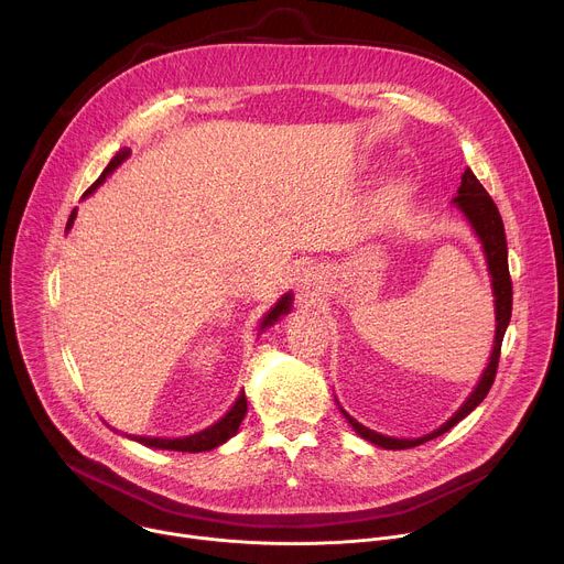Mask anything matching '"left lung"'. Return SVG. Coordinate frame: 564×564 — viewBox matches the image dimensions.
I'll return each mask as SVG.
<instances>
[{
  "label": "left lung",
  "instance_id": "left-lung-1",
  "mask_svg": "<svg viewBox=\"0 0 564 564\" xmlns=\"http://www.w3.org/2000/svg\"><path fill=\"white\" fill-rule=\"evenodd\" d=\"M453 203L459 207V212L468 218V223L473 225L475 234L481 240V248H485L487 254V263H489V272L494 279V294H496V341H494V352L489 359V366L485 370V375L479 377V383L475 386V390L470 392V397L464 401L462 409L446 422L442 424L437 431L417 437V440H397V437H386L379 435L366 426H361L357 420H352L346 411L344 417L348 420V424L357 431V435H361L364 440L381 446V448H390V451H401V448H413L420 446L429 440H435L440 435H444L446 431H451L457 422H462L477 404H481L496 381V372H498V364H500V350H502V339L507 333V326L511 321V305H513V285H511V274H509V259H507V236H505V225H502V216L494 203V198L489 196V192L481 187V183L475 178V174L470 170L464 172L462 176V185L457 189V196L453 198Z\"/></svg>",
  "mask_w": 564,
  "mask_h": 564
}]
</instances>
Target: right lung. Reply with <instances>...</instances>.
<instances>
[{
    "label": "right lung",
    "mask_w": 564,
    "mask_h": 564,
    "mask_svg": "<svg viewBox=\"0 0 564 564\" xmlns=\"http://www.w3.org/2000/svg\"><path fill=\"white\" fill-rule=\"evenodd\" d=\"M129 155V149H122V151H118L113 158H111V163L107 165V170L100 174V178L85 192V196H89V194H94L102 183H105V178L122 163V160ZM73 220H75V209L70 212V216H68V223H66V229H70V225H73ZM290 307H292V294L288 292L285 296H281V301L265 314V318H263V324H261V330H265L268 326H272L274 321H279V316L281 314H288L290 312ZM246 413H248V399H246V392H240V397L236 399V404L231 406V411L225 415V417H220L214 426H209V429H205V431H200V433H194V435H189V437H176V440H163V437H131V440H135V442H140V444H144V446H153V448H163V451H183V453H200V451H212V448H216V446H220L223 442H227L231 435H236V431H238V426H240V422L246 420Z\"/></svg>",
    "instance_id": "obj_1"
}]
</instances>
